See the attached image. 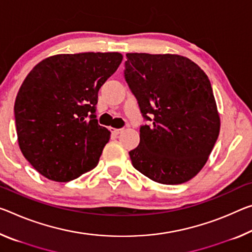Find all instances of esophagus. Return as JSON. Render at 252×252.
Instances as JSON below:
<instances>
[{
    "instance_id": "1",
    "label": "esophagus",
    "mask_w": 252,
    "mask_h": 252,
    "mask_svg": "<svg viewBox=\"0 0 252 252\" xmlns=\"http://www.w3.org/2000/svg\"><path fill=\"white\" fill-rule=\"evenodd\" d=\"M112 132H113L114 134H119L122 132V129H112Z\"/></svg>"
}]
</instances>
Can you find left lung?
Instances as JSON below:
<instances>
[{
  "instance_id": "8db88e82",
  "label": "left lung",
  "mask_w": 252,
  "mask_h": 252,
  "mask_svg": "<svg viewBox=\"0 0 252 252\" xmlns=\"http://www.w3.org/2000/svg\"><path fill=\"white\" fill-rule=\"evenodd\" d=\"M125 77L142 117L140 143L129 155L151 181L177 185L199 173L220 133V117L206 74L179 55L126 54Z\"/></svg>"
}]
</instances>
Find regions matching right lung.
<instances>
[{"mask_svg":"<svg viewBox=\"0 0 252 252\" xmlns=\"http://www.w3.org/2000/svg\"><path fill=\"white\" fill-rule=\"evenodd\" d=\"M122 58L62 54L28 74L15 98V126L20 149L42 176L69 182L97 166L111 133L97 123V94Z\"/></svg>","mask_w":252,"mask_h":252,"instance_id":"obj_1","label":"right lung"}]
</instances>
